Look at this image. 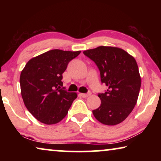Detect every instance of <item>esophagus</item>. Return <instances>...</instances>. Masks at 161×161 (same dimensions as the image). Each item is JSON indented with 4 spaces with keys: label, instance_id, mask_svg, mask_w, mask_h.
I'll list each match as a JSON object with an SVG mask.
<instances>
[{
    "label": "esophagus",
    "instance_id": "34e87169",
    "mask_svg": "<svg viewBox=\"0 0 161 161\" xmlns=\"http://www.w3.org/2000/svg\"><path fill=\"white\" fill-rule=\"evenodd\" d=\"M92 94V92H88L87 94H82V93H80V95L81 96V97H84V98H86V97H88L89 96H90Z\"/></svg>",
    "mask_w": 161,
    "mask_h": 161
}]
</instances>
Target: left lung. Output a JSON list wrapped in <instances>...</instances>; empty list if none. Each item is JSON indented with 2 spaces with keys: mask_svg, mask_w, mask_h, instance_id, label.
Returning a JSON list of instances; mask_svg holds the SVG:
<instances>
[{
  "mask_svg": "<svg viewBox=\"0 0 161 161\" xmlns=\"http://www.w3.org/2000/svg\"><path fill=\"white\" fill-rule=\"evenodd\" d=\"M100 72L101 82L108 89L100 93L101 104L92 111L102 124L116 125L123 122L137 103L141 76L136 59L125 50L116 47L100 46L83 51Z\"/></svg>",
  "mask_w": 161,
  "mask_h": 161,
  "instance_id": "1",
  "label": "left lung"
}]
</instances>
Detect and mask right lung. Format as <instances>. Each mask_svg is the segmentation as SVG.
Returning <instances> with one entry per match:
<instances>
[{
  "instance_id": "obj_1",
  "label": "right lung",
  "mask_w": 161,
  "mask_h": 161,
  "mask_svg": "<svg viewBox=\"0 0 161 161\" xmlns=\"http://www.w3.org/2000/svg\"><path fill=\"white\" fill-rule=\"evenodd\" d=\"M80 51L51 50L30 59L19 78L21 95L28 111L42 123L56 124L67 116L75 92L63 86L62 74Z\"/></svg>"
}]
</instances>
